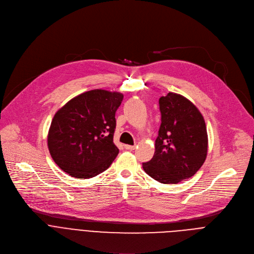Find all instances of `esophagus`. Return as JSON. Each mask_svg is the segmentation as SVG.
Listing matches in <instances>:
<instances>
[{"label":"esophagus","mask_w":254,"mask_h":254,"mask_svg":"<svg viewBox=\"0 0 254 254\" xmlns=\"http://www.w3.org/2000/svg\"><path fill=\"white\" fill-rule=\"evenodd\" d=\"M124 147H125L126 149H128V150H134L136 146H135V145H127V144H126Z\"/></svg>","instance_id":"esophagus-1"}]
</instances>
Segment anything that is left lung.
I'll return each instance as SVG.
<instances>
[{
    "label": "left lung",
    "mask_w": 254,
    "mask_h": 254,
    "mask_svg": "<svg viewBox=\"0 0 254 254\" xmlns=\"http://www.w3.org/2000/svg\"><path fill=\"white\" fill-rule=\"evenodd\" d=\"M161 124L151 160L144 172L161 184H178L198 172L208 152L205 120L190 101L168 93L159 99Z\"/></svg>",
    "instance_id": "1"
}]
</instances>
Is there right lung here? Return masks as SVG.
Segmentation results:
<instances>
[{
    "label": "right lung",
    "instance_id": "obj_1",
    "mask_svg": "<svg viewBox=\"0 0 254 254\" xmlns=\"http://www.w3.org/2000/svg\"><path fill=\"white\" fill-rule=\"evenodd\" d=\"M123 94L105 90L82 93L61 108L52 119L47 144L62 170L76 179L105 172L119 153L113 142L115 114Z\"/></svg>",
    "mask_w": 254,
    "mask_h": 254
}]
</instances>
